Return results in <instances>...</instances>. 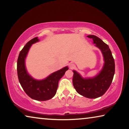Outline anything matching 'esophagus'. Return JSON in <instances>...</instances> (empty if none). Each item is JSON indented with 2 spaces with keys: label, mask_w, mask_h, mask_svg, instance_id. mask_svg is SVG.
I'll use <instances>...</instances> for the list:
<instances>
[{
  "label": "esophagus",
  "mask_w": 129,
  "mask_h": 129,
  "mask_svg": "<svg viewBox=\"0 0 129 129\" xmlns=\"http://www.w3.org/2000/svg\"><path fill=\"white\" fill-rule=\"evenodd\" d=\"M69 67L70 69H74L75 68V65L74 64H73V63H70V64H69Z\"/></svg>",
  "instance_id": "34e87169"
}]
</instances>
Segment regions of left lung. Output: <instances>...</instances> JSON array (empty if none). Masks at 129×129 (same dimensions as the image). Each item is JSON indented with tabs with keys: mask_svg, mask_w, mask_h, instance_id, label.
Returning <instances> with one entry per match:
<instances>
[{
	"mask_svg": "<svg viewBox=\"0 0 129 129\" xmlns=\"http://www.w3.org/2000/svg\"><path fill=\"white\" fill-rule=\"evenodd\" d=\"M93 40V43L100 49L105 63L98 75L92 78H83L73 70V83L78 93L88 98H96L102 96L108 90L115 73V62L109 46L95 35L87 36Z\"/></svg>",
	"mask_w": 129,
	"mask_h": 129,
	"instance_id": "obj_1",
	"label": "left lung"
}]
</instances>
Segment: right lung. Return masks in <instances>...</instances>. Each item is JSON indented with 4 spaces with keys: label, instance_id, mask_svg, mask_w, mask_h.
<instances>
[{
    "label": "right lung",
    "instance_id": "obj_1",
    "mask_svg": "<svg viewBox=\"0 0 129 129\" xmlns=\"http://www.w3.org/2000/svg\"><path fill=\"white\" fill-rule=\"evenodd\" d=\"M39 41L38 37L34 38L27 42L21 50L17 61V73L20 85L27 95L37 101H47L55 95L59 81L69 67H63L42 80H36L31 77L27 71L25 59L31 45Z\"/></svg>",
    "mask_w": 129,
    "mask_h": 129
}]
</instances>
